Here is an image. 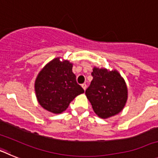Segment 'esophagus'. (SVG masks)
Wrapping results in <instances>:
<instances>
[{
  "instance_id": "obj_1",
  "label": "esophagus",
  "mask_w": 158,
  "mask_h": 158,
  "mask_svg": "<svg viewBox=\"0 0 158 158\" xmlns=\"http://www.w3.org/2000/svg\"><path fill=\"white\" fill-rule=\"evenodd\" d=\"M81 87L83 88V89H84V90H85V89H86V88H87V85H86L85 83L82 84V85H81Z\"/></svg>"
}]
</instances>
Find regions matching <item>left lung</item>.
<instances>
[{
  "label": "left lung",
  "instance_id": "left-lung-1",
  "mask_svg": "<svg viewBox=\"0 0 158 158\" xmlns=\"http://www.w3.org/2000/svg\"><path fill=\"white\" fill-rule=\"evenodd\" d=\"M93 79L85 90L95 113L106 118L120 112L127 99V89L116 70L94 68Z\"/></svg>",
  "mask_w": 158,
  "mask_h": 158
}]
</instances>
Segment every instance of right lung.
Returning a JSON list of instances; mask_svg holds the SVG:
<instances>
[{"label": "right lung", "instance_id": "right-lung-1", "mask_svg": "<svg viewBox=\"0 0 158 158\" xmlns=\"http://www.w3.org/2000/svg\"><path fill=\"white\" fill-rule=\"evenodd\" d=\"M72 67L66 60L60 62L55 58L40 71L35 89L38 101L44 109L62 113L77 96L85 92L77 82Z\"/></svg>", "mask_w": 158, "mask_h": 158}]
</instances>
